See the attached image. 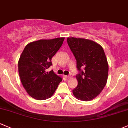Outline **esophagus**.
<instances>
[{
    "mask_svg": "<svg viewBox=\"0 0 128 128\" xmlns=\"http://www.w3.org/2000/svg\"><path fill=\"white\" fill-rule=\"evenodd\" d=\"M65 76L67 78H70L72 77V76L71 75H66Z\"/></svg>",
    "mask_w": 128,
    "mask_h": 128,
    "instance_id": "1",
    "label": "esophagus"
}]
</instances>
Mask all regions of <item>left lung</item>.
<instances>
[{
  "instance_id": "8db88e82",
  "label": "left lung",
  "mask_w": 128,
  "mask_h": 128,
  "mask_svg": "<svg viewBox=\"0 0 128 128\" xmlns=\"http://www.w3.org/2000/svg\"><path fill=\"white\" fill-rule=\"evenodd\" d=\"M67 40L80 71L76 75L78 85L72 91L74 96L83 101L92 100L107 83L108 64L104 51L99 44L91 40L68 37Z\"/></svg>"
}]
</instances>
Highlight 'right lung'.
I'll return each instance as SVG.
<instances>
[{"label":"right lung","mask_w":128,"mask_h":128,"mask_svg":"<svg viewBox=\"0 0 128 128\" xmlns=\"http://www.w3.org/2000/svg\"><path fill=\"white\" fill-rule=\"evenodd\" d=\"M64 37L32 42L25 46L18 61L21 82L28 94L37 100L51 98L62 78L53 70L46 72L52 59L59 50Z\"/></svg>","instance_id":"add662e5"}]
</instances>
